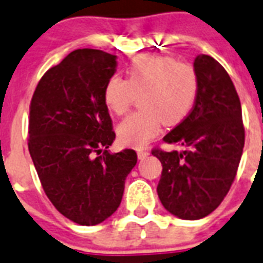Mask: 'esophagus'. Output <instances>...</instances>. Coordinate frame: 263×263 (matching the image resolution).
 <instances>
[{
  "label": "esophagus",
  "instance_id": "1",
  "mask_svg": "<svg viewBox=\"0 0 263 263\" xmlns=\"http://www.w3.org/2000/svg\"><path fill=\"white\" fill-rule=\"evenodd\" d=\"M148 155H149V152H148V151H144V149H139L138 151V157L139 159H145V157L148 156Z\"/></svg>",
  "mask_w": 263,
  "mask_h": 263
}]
</instances>
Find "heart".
Here are the masks:
<instances>
[{"instance_id":"b5f03b06","label":"heart","mask_w":263,"mask_h":263,"mask_svg":"<svg viewBox=\"0 0 263 263\" xmlns=\"http://www.w3.org/2000/svg\"><path fill=\"white\" fill-rule=\"evenodd\" d=\"M197 92L198 75L191 63L145 54L132 59L125 79L108 78L103 99L108 109L123 115L140 95L141 109L119 124L118 138L123 145L141 148L160 134L163 122L166 125L182 122L195 106Z\"/></svg>"}]
</instances>
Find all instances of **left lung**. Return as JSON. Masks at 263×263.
<instances>
[{
  "instance_id": "8db88e82",
  "label": "left lung",
  "mask_w": 263,
  "mask_h": 263,
  "mask_svg": "<svg viewBox=\"0 0 263 263\" xmlns=\"http://www.w3.org/2000/svg\"><path fill=\"white\" fill-rule=\"evenodd\" d=\"M195 68V106L164 136L165 143L185 149H152L163 165L157 185L160 201L182 220L202 218L222 202L236 179L245 144L241 103L227 70L204 54L196 57Z\"/></svg>"
}]
</instances>
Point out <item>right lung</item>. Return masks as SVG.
<instances>
[{
  "mask_svg": "<svg viewBox=\"0 0 263 263\" xmlns=\"http://www.w3.org/2000/svg\"><path fill=\"white\" fill-rule=\"evenodd\" d=\"M116 55L78 49L36 84L29 115V152L47 198L79 225H98L120 205L134 149L109 154L115 140L103 99Z\"/></svg>",
  "mask_w": 263,
  "mask_h": 263,
  "instance_id": "1",
  "label": "right lung"
}]
</instances>
